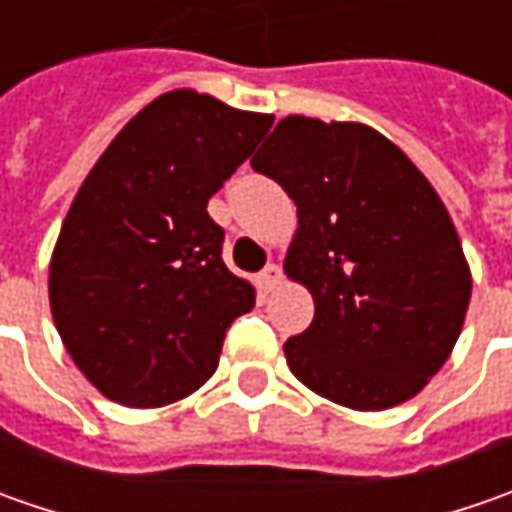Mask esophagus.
Returning a JSON list of instances; mask_svg holds the SVG:
<instances>
[{
  "label": "esophagus",
  "instance_id": "obj_1",
  "mask_svg": "<svg viewBox=\"0 0 512 512\" xmlns=\"http://www.w3.org/2000/svg\"><path fill=\"white\" fill-rule=\"evenodd\" d=\"M282 282V267L279 265H267L262 273H259V285L265 290H273V287Z\"/></svg>",
  "mask_w": 512,
  "mask_h": 512
}]
</instances>
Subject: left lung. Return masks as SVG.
Segmentation results:
<instances>
[{"label": "left lung", "instance_id": "left-lung-1", "mask_svg": "<svg viewBox=\"0 0 512 512\" xmlns=\"http://www.w3.org/2000/svg\"><path fill=\"white\" fill-rule=\"evenodd\" d=\"M250 165L285 187L299 216L285 273L316 313L285 342L293 376L350 410L422 393L453 353L473 290L422 170L370 125L310 116H285Z\"/></svg>", "mask_w": 512, "mask_h": 512}]
</instances>
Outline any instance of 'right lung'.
Listing matches in <instances>:
<instances>
[{
  "instance_id": "obj_1",
  "label": "right lung",
  "mask_w": 512,
  "mask_h": 512,
  "mask_svg": "<svg viewBox=\"0 0 512 512\" xmlns=\"http://www.w3.org/2000/svg\"><path fill=\"white\" fill-rule=\"evenodd\" d=\"M273 125L196 90H170L116 133L82 182L50 256V313L102 396L165 407L216 373L256 290L222 262L207 199Z\"/></svg>"
}]
</instances>
